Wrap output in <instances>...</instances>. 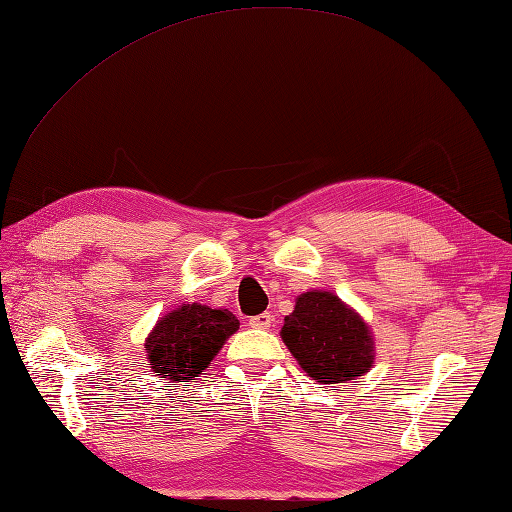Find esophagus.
<instances>
[{
    "label": "esophagus",
    "mask_w": 512,
    "mask_h": 512,
    "mask_svg": "<svg viewBox=\"0 0 512 512\" xmlns=\"http://www.w3.org/2000/svg\"><path fill=\"white\" fill-rule=\"evenodd\" d=\"M247 324L252 328H269L271 324H274V315L271 313H260V315H252L247 320Z\"/></svg>",
    "instance_id": "34e87169"
}]
</instances>
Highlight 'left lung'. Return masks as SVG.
<instances>
[{
	"label": "left lung",
	"mask_w": 512,
	"mask_h": 512,
	"mask_svg": "<svg viewBox=\"0 0 512 512\" xmlns=\"http://www.w3.org/2000/svg\"><path fill=\"white\" fill-rule=\"evenodd\" d=\"M282 342L317 383H348L372 366V335L361 317L328 291H306L285 317Z\"/></svg>",
	"instance_id": "left-lung-1"
}]
</instances>
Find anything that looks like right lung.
<instances>
[{
  "mask_svg": "<svg viewBox=\"0 0 512 512\" xmlns=\"http://www.w3.org/2000/svg\"><path fill=\"white\" fill-rule=\"evenodd\" d=\"M238 331L227 309L186 304L164 315L146 339L149 366L170 383L195 379L210 366L225 339Z\"/></svg>",
  "mask_w": 512,
  "mask_h": 512,
  "instance_id": "obj_1",
  "label": "right lung"
}]
</instances>
